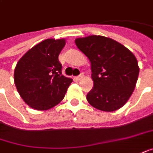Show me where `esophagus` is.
Wrapping results in <instances>:
<instances>
[{"label": "esophagus", "instance_id": "esophagus-1", "mask_svg": "<svg viewBox=\"0 0 153 153\" xmlns=\"http://www.w3.org/2000/svg\"><path fill=\"white\" fill-rule=\"evenodd\" d=\"M83 77H84V74H83V73H81V74H80L79 75H78V76L76 77V79H77V80H80V79H81Z\"/></svg>", "mask_w": 153, "mask_h": 153}]
</instances>
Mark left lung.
<instances>
[{
    "mask_svg": "<svg viewBox=\"0 0 153 153\" xmlns=\"http://www.w3.org/2000/svg\"><path fill=\"white\" fill-rule=\"evenodd\" d=\"M75 44L91 65L94 85L87 94L88 102L105 112L122 108L134 91L139 75L134 54L116 40L101 35L78 38Z\"/></svg>",
    "mask_w": 153,
    "mask_h": 153,
    "instance_id": "obj_1",
    "label": "left lung"
}]
</instances>
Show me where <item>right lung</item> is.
Listing matches in <instances>:
<instances>
[{
  "instance_id": "obj_1",
  "label": "right lung",
  "mask_w": 153,
  "mask_h": 153,
  "mask_svg": "<svg viewBox=\"0 0 153 153\" xmlns=\"http://www.w3.org/2000/svg\"><path fill=\"white\" fill-rule=\"evenodd\" d=\"M65 40L47 39L34 45L17 63L14 82L25 102L36 110L55 107L64 98L72 79L62 74L58 56Z\"/></svg>"
}]
</instances>
